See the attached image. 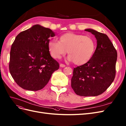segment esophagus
<instances>
[{
    "mask_svg": "<svg viewBox=\"0 0 126 126\" xmlns=\"http://www.w3.org/2000/svg\"><path fill=\"white\" fill-rule=\"evenodd\" d=\"M60 67H66V66H65V65H64V64L60 63Z\"/></svg>",
    "mask_w": 126,
    "mask_h": 126,
    "instance_id": "34e87169",
    "label": "esophagus"
}]
</instances>
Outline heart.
I'll list each match as a JSON object with an SVG mask.
<instances>
[{"instance_id":"obj_1","label":"heart","mask_w":126,"mask_h":126,"mask_svg":"<svg viewBox=\"0 0 126 126\" xmlns=\"http://www.w3.org/2000/svg\"><path fill=\"white\" fill-rule=\"evenodd\" d=\"M95 46V42L91 37L73 33L63 34L59 41L52 40L48 42L49 50L54 58H60L67 50V59L77 65L87 63L92 57Z\"/></svg>"}]
</instances>
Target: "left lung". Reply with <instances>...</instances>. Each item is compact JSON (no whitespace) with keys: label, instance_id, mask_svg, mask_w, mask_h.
<instances>
[{"label":"left lung","instance_id":"8db88e82","mask_svg":"<svg viewBox=\"0 0 126 126\" xmlns=\"http://www.w3.org/2000/svg\"><path fill=\"white\" fill-rule=\"evenodd\" d=\"M97 40V47L92 58L83 65L73 69L71 87L76 94L95 96L102 94L114 81L117 53L105 34L91 29Z\"/></svg>","mask_w":126,"mask_h":126}]
</instances>
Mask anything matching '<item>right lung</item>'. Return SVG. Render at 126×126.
Segmentation results:
<instances>
[{
    "label": "right lung",
    "instance_id": "right-lung-1",
    "mask_svg": "<svg viewBox=\"0 0 126 126\" xmlns=\"http://www.w3.org/2000/svg\"><path fill=\"white\" fill-rule=\"evenodd\" d=\"M55 35L50 29L36 24L16 36L11 46L9 67L21 88L40 90L59 69V63L51 57L48 48L49 37Z\"/></svg>",
    "mask_w": 126,
    "mask_h": 126
}]
</instances>
